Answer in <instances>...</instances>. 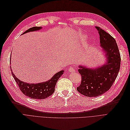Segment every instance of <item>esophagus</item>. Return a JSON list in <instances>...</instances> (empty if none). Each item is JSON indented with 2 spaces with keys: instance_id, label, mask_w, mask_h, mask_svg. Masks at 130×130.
I'll return each mask as SVG.
<instances>
[{
  "instance_id": "esophagus-1",
  "label": "esophagus",
  "mask_w": 130,
  "mask_h": 130,
  "mask_svg": "<svg viewBox=\"0 0 130 130\" xmlns=\"http://www.w3.org/2000/svg\"><path fill=\"white\" fill-rule=\"evenodd\" d=\"M68 70H69V72H75L76 71V69L74 68H73V67H70Z\"/></svg>"
}]
</instances>
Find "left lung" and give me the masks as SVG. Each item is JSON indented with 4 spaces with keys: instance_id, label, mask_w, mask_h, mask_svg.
<instances>
[{
    "instance_id": "8db88e82",
    "label": "left lung",
    "mask_w": 130,
    "mask_h": 130,
    "mask_svg": "<svg viewBox=\"0 0 130 130\" xmlns=\"http://www.w3.org/2000/svg\"><path fill=\"white\" fill-rule=\"evenodd\" d=\"M96 28L100 34L101 46L106 53L107 60L105 64L95 69L79 67L82 81L77 89L79 93L87 97H97L108 91L120 69L121 55L115 40L101 27Z\"/></svg>"
}]
</instances>
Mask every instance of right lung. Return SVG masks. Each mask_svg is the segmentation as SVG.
I'll list each match as a JSON object with an SVG mask.
<instances>
[{"label":"right lung","instance_id":"1","mask_svg":"<svg viewBox=\"0 0 130 130\" xmlns=\"http://www.w3.org/2000/svg\"><path fill=\"white\" fill-rule=\"evenodd\" d=\"M41 28V27L37 26L30 28L23 33V34L29 32L35 31ZM11 72L15 82L19 86L23 94L33 99L42 100V99H45L53 94L55 90V86L59 78L62 75L64 71L61 70L58 72L48 81L39 84H28L22 82L16 77L11 69Z\"/></svg>","mask_w":130,"mask_h":130}]
</instances>
